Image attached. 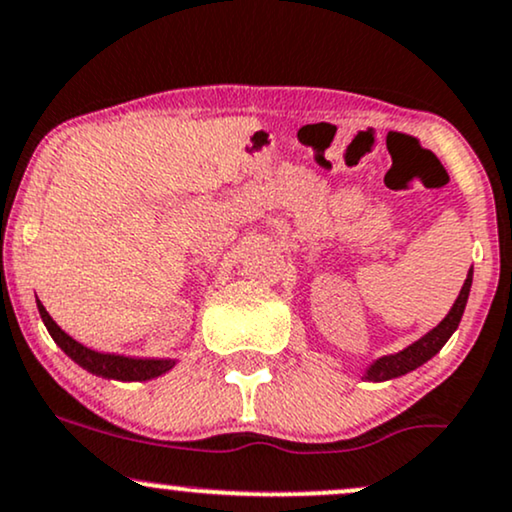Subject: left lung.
<instances>
[{"label": "left lung", "instance_id": "8db88e82", "mask_svg": "<svg viewBox=\"0 0 512 512\" xmlns=\"http://www.w3.org/2000/svg\"><path fill=\"white\" fill-rule=\"evenodd\" d=\"M470 286H472V269L467 272V279L463 283V288H460V295L455 298L451 312H448V315L443 317L432 331H429V334H424L420 341L412 343V346L403 348L396 355H384V357H379V360H374L372 365L367 367L365 379L367 381H389V379L403 377V374H408V372H412V369L422 367L427 360H432V357L439 353L443 346H446V341L453 336V331L458 329L460 319H463L465 305H467V295H470Z\"/></svg>", "mask_w": 512, "mask_h": 512}]
</instances>
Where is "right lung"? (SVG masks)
<instances>
[{
    "label": "right lung",
    "instance_id": "obj_1",
    "mask_svg": "<svg viewBox=\"0 0 512 512\" xmlns=\"http://www.w3.org/2000/svg\"><path fill=\"white\" fill-rule=\"evenodd\" d=\"M38 310L42 322H45L49 336L54 338V343L71 357L76 365H80L88 372L97 374L104 379H119V381H147L162 377L176 365V360H143V357H126V355H114V353H97V350L85 348L83 343H78L76 338H71L66 331H61L57 322L49 317L45 305L38 300Z\"/></svg>",
    "mask_w": 512,
    "mask_h": 512
}]
</instances>
